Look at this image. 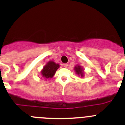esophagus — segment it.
<instances>
[{
    "label": "esophagus",
    "mask_w": 125,
    "mask_h": 125,
    "mask_svg": "<svg viewBox=\"0 0 125 125\" xmlns=\"http://www.w3.org/2000/svg\"><path fill=\"white\" fill-rule=\"evenodd\" d=\"M63 66L65 68H67L68 66V63H64V64H63Z\"/></svg>",
    "instance_id": "34e87169"
}]
</instances>
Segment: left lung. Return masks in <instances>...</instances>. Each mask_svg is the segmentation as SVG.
<instances>
[{
    "label": "left lung",
    "instance_id": "8db88e82",
    "mask_svg": "<svg viewBox=\"0 0 125 125\" xmlns=\"http://www.w3.org/2000/svg\"><path fill=\"white\" fill-rule=\"evenodd\" d=\"M74 70H75V73H76L77 74L79 75V76L83 77L84 75V72H83V69L80 65H77L74 67Z\"/></svg>",
    "mask_w": 125,
    "mask_h": 125
}]
</instances>
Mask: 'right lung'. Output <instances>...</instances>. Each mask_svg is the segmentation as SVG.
<instances>
[{
    "label": "right lung",
    "instance_id": "add662e5",
    "mask_svg": "<svg viewBox=\"0 0 125 125\" xmlns=\"http://www.w3.org/2000/svg\"><path fill=\"white\" fill-rule=\"evenodd\" d=\"M59 67L60 65L58 63H55L54 62H48L41 71L42 75L46 79H51L54 75L55 72Z\"/></svg>",
    "mask_w": 125,
    "mask_h": 125
}]
</instances>
